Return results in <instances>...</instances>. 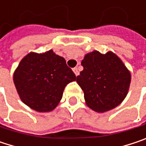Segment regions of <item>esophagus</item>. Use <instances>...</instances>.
I'll use <instances>...</instances> for the list:
<instances>
[{
	"mask_svg": "<svg viewBox=\"0 0 146 146\" xmlns=\"http://www.w3.org/2000/svg\"><path fill=\"white\" fill-rule=\"evenodd\" d=\"M73 71L76 76H78V75L79 74V72H78V68H73Z\"/></svg>",
	"mask_w": 146,
	"mask_h": 146,
	"instance_id": "34e87169",
	"label": "esophagus"
}]
</instances>
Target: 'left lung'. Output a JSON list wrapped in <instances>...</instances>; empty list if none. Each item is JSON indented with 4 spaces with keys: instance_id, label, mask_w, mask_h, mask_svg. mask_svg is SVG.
<instances>
[{
    "instance_id": "1",
    "label": "left lung",
    "mask_w": 146,
    "mask_h": 146,
    "mask_svg": "<svg viewBox=\"0 0 146 146\" xmlns=\"http://www.w3.org/2000/svg\"><path fill=\"white\" fill-rule=\"evenodd\" d=\"M81 64L84 70L76 81L90 109L105 112L123 102L129 90L131 73L115 53L93 50L84 56Z\"/></svg>"
}]
</instances>
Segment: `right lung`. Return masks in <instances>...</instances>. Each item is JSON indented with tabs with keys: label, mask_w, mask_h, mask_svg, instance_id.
<instances>
[{
	"label": "right lung",
	"mask_w": 146,
	"mask_h": 146,
	"mask_svg": "<svg viewBox=\"0 0 146 146\" xmlns=\"http://www.w3.org/2000/svg\"><path fill=\"white\" fill-rule=\"evenodd\" d=\"M75 80L76 76L65 59L52 50L43 53L29 52L13 73L21 101L39 112L53 111L62 100L66 85Z\"/></svg>",
	"instance_id": "1"
}]
</instances>
